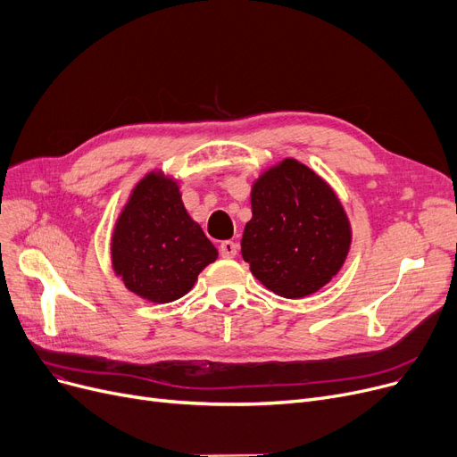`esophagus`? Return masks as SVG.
<instances>
[{
    "mask_svg": "<svg viewBox=\"0 0 457 457\" xmlns=\"http://www.w3.org/2000/svg\"><path fill=\"white\" fill-rule=\"evenodd\" d=\"M220 253H221L223 258H234V256L237 254V244L227 240V242H223V244L220 245Z\"/></svg>",
    "mask_w": 457,
    "mask_h": 457,
    "instance_id": "34e87169",
    "label": "esophagus"
}]
</instances>
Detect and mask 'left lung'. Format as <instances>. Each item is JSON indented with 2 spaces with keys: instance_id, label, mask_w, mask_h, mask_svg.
<instances>
[{
  "instance_id": "obj_1",
  "label": "left lung",
  "mask_w": 457,
  "mask_h": 457,
  "mask_svg": "<svg viewBox=\"0 0 457 457\" xmlns=\"http://www.w3.org/2000/svg\"><path fill=\"white\" fill-rule=\"evenodd\" d=\"M251 206L242 256L268 290L299 299L338 273L352 244L350 221L314 170L287 158L254 182Z\"/></svg>"
}]
</instances>
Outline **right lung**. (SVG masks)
I'll return each mask as SVG.
<instances>
[{
	"label": "right lung",
	"mask_w": 457,
	"mask_h": 457,
	"mask_svg": "<svg viewBox=\"0 0 457 457\" xmlns=\"http://www.w3.org/2000/svg\"><path fill=\"white\" fill-rule=\"evenodd\" d=\"M217 249L186 212L175 180L146 175L119 215L113 270L124 287L152 303L186 295Z\"/></svg>",
	"instance_id": "add662e5"
}]
</instances>
